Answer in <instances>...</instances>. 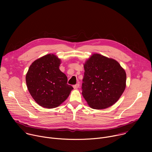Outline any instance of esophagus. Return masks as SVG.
Returning a JSON list of instances; mask_svg holds the SVG:
<instances>
[{"label": "esophagus", "mask_w": 152, "mask_h": 152, "mask_svg": "<svg viewBox=\"0 0 152 152\" xmlns=\"http://www.w3.org/2000/svg\"><path fill=\"white\" fill-rule=\"evenodd\" d=\"M79 87V83H77V84H76V85H73V88H75V89H77V88H78Z\"/></svg>", "instance_id": "esophagus-1"}]
</instances>
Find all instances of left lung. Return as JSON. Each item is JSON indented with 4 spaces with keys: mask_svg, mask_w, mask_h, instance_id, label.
I'll return each instance as SVG.
<instances>
[{
    "mask_svg": "<svg viewBox=\"0 0 152 152\" xmlns=\"http://www.w3.org/2000/svg\"><path fill=\"white\" fill-rule=\"evenodd\" d=\"M84 70L82 94L91 107L103 110L117 102L126 88V74L117 61L94 54Z\"/></svg>",
    "mask_w": 152,
    "mask_h": 152,
    "instance_id": "1",
    "label": "left lung"
}]
</instances>
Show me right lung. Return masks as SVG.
<instances>
[{
  "instance_id": "1",
  "label": "right lung",
  "mask_w": 152,
  "mask_h": 152,
  "mask_svg": "<svg viewBox=\"0 0 152 152\" xmlns=\"http://www.w3.org/2000/svg\"><path fill=\"white\" fill-rule=\"evenodd\" d=\"M61 60L48 54L35 60L26 76L28 89L41 106L54 108L69 97L73 89L67 84V77L59 69Z\"/></svg>"
}]
</instances>
